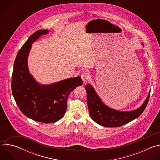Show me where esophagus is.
I'll list each match as a JSON object with an SVG mask.
<instances>
[{"label": "esophagus", "instance_id": "1", "mask_svg": "<svg viewBox=\"0 0 160 160\" xmlns=\"http://www.w3.org/2000/svg\"><path fill=\"white\" fill-rule=\"evenodd\" d=\"M81 78L83 82H86L90 78V75L87 72H83L81 74Z\"/></svg>", "mask_w": 160, "mask_h": 160}]
</instances>
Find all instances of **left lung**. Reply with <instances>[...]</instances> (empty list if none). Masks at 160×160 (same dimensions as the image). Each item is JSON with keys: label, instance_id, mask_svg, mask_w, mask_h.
<instances>
[{"label": "left lung", "instance_id": "left-lung-1", "mask_svg": "<svg viewBox=\"0 0 160 160\" xmlns=\"http://www.w3.org/2000/svg\"><path fill=\"white\" fill-rule=\"evenodd\" d=\"M85 90L91 118L99 125L109 127H118L138 118L145 109L150 96L149 93L143 104L138 109L130 111H120L106 106L90 85L87 84L85 86Z\"/></svg>", "mask_w": 160, "mask_h": 160}]
</instances>
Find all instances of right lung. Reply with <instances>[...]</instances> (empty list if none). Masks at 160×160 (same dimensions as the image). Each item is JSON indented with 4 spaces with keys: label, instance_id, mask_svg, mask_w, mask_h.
<instances>
[{
    "label": "right lung",
    "instance_id": "add662e5",
    "mask_svg": "<svg viewBox=\"0 0 160 160\" xmlns=\"http://www.w3.org/2000/svg\"><path fill=\"white\" fill-rule=\"evenodd\" d=\"M48 32V30L35 32L22 45L14 61L11 82L12 93L20 111L28 118L45 123L56 122L64 115L68 96L83 84L77 77L42 85L30 74L27 59L32 43Z\"/></svg>",
    "mask_w": 160,
    "mask_h": 160
}]
</instances>
